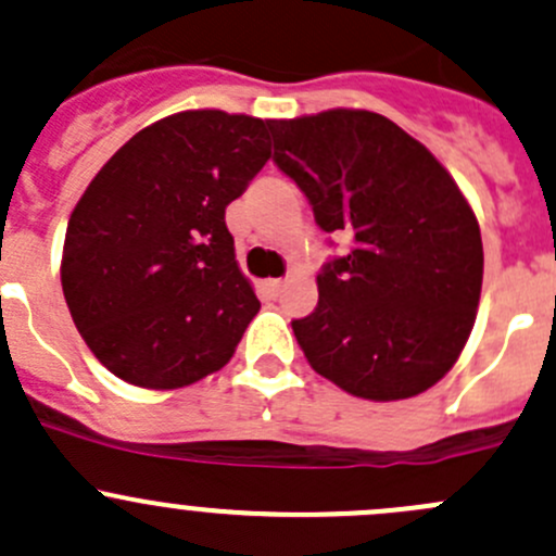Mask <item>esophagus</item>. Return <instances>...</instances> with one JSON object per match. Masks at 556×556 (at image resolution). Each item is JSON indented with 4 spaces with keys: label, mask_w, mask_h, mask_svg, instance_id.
I'll list each match as a JSON object with an SVG mask.
<instances>
[{
    "label": "esophagus",
    "mask_w": 556,
    "mask_h": 556,
    "mask_svg": "<svg viewBox=\"0 0 556 556\" xmlns=\"http://www.w3.org/2000/svg\"><path fill=\"white\" fill-rule=\"evenodd\" d=\"M263 293H266L268 299H277V295L282 293V279H266V282H263Z\"/></svg>",
    "instance_id": "esophagus-1"
}]
</instances>
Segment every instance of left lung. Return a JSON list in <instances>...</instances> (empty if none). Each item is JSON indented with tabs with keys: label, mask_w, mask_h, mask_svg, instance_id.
Returning a JSON list of instances; mask_svg holds the SVG:
<instances>
[{
	"label": "left lung",
	"mask_w": 556,
	"mask_h": 556,
	"mask_svg": "<svg viewBox=\"0 0 556 556\" xmlns=\"http://www.w3.org/2000/svg\"><path fill=\"white\" fill-rule=\"evenodd\" d=\"M274 164L352 250L317 277L293 333L319 377L368 401L433 387L468 341L481 295L479 223L452 174L401 126L368 110L268 123Z\"/></svg>",
	"instance_id": "obj_1"
}]
</instances>
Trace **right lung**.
Listing matches in <instances>:
<instances>
[{"instance_id":"right-lung-1","label":"right lung","mask_w":556,"mask_h":556,"mask_svg":"<svg viewBox=\"0 0 556 556\" xmlns=\"http://www.w3.org/2000/svg\"><path fill=\"white\" fill-rule=\"evenodd\" d=\"M268 123L188 110L134 134L70 217L61 288L99 363L148 390L231 361L261 309L226 206L271 159Z\"/></svg>"}]
</instances>
